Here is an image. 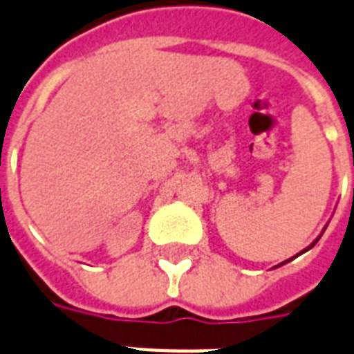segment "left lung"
Masks as SVG:
<instances>
[{"label": "left lung", "mask_w": 354, "mask_h": 354, "mask_svg": "<svg viewBox=\"0 0 354 354\" xmlns=\"http://www.w3.org/2000/svg\"><path fill=\"white\" fill-rule=\"evenodd\" d=\"M316 241H318V239H316ZM316 241H314V242H313V246H314V244H316ZM313 246H308V248H307V250H310V248H313ZM307 250H303V252H307ZM303 252H301V253H303ZM296 257H297V255H296ZM292 259H294V257H292ZM292 259H288V261H292ZM288 261H283V263H281V264H285V263H288ZM281 264H277V266H281Z\"/></svg>", "instance_id": "8db88e82"}]
</instances>
